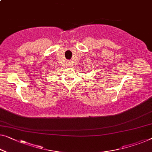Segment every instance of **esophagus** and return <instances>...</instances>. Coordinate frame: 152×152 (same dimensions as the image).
I'll return each mask as SVG.
<instances>
[{"mask_svg":"<svg viewBox=\"0 0 152 152\" xmlns=\"http://www.w3.org/2000/svg\"><path fill=\"white\" fill-rule=\"evenodd\" d=\"M67 65H68V66H70V65H71V63H70V62H68L67 63Z\"/></svg>","mask_w":152,"mask_h":152,"instance_id":"1","label":"esophagus"}]
</instances>
